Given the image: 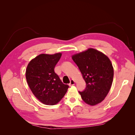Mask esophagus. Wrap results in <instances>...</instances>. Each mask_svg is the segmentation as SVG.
Wrapping results in <instances>:
<instances>
[{
    "label": "esophagus",
    "mask_w": 135,
    "mask_h": 135,
    "mask_svg": "<svg viewBox=\"0 0 135 135\" xmlns=\"http://www.w3.org/2000/svg\"><path fill=\"white\" fill-rule=\"evenodd\" d=\"M75 81L74 80L71 79L70 80V83H69V85H70V86H71V85H74L75 84Z\"/></svg>",
    "instance_id": "1"
}]
</instances>
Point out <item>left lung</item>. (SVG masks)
Instances as JSON below:
<instances>
[{"instance_id": "obj_1", "label": "left lung", "mask_w": 135, "mask_h": 135, "mask_svg": "<svg viewBox=\"0 0 135 135\" xmlns=\"http://www.w3.org/2000/svg\"><path fill=\"white\" fill-rule=\"evenodd\" d=\"M71 57L86 83L84 91L79 92L81 99L91 106L101 103L113 83L114 69L111 61L103 52L91 48Z\"/></svg>"}]
</instances>
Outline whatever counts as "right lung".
<instances>
[{"label": "right lung", "mask_w": 135, "mask_h": 135, "mask_svg": "<svg viewBox=\"0 0 135 135\" xmlns=\"http://www.w3.org/2000/svg\"><path fill=\"white\" fill-rule=\"evenodd\" d=\"M62 54H40L28 64L26 79L31 92L41 103L54 105L66 93L69 85L64 84L54 70Z\"/></svg>", "instance_id": "right-lung-1"}]
</instances>
